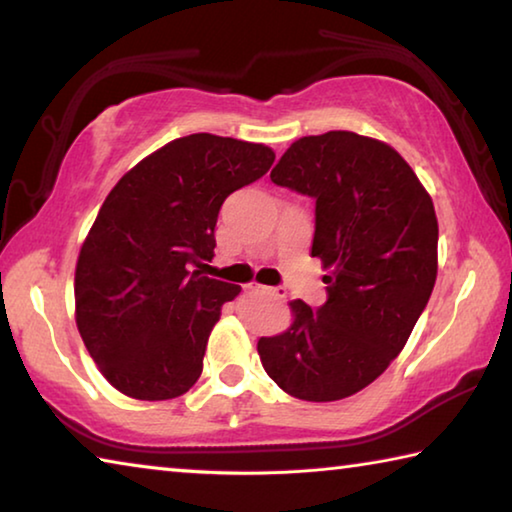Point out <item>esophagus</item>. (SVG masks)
Returning <instances> with one entry per match:
<instances>
[{
	"instance_id": "1",
	"label": "esophagus",
	"mask_w": 512,
	"mask_h": 512,
	"mask_svg": "<svg viewBox=\"0 0 512 512\" xmlns=\"http://www.w3.org/2000/svg\"><path fill=\"white\" fill-rule=\"evenodd\" d=\"M248 289L250 291H262V293H268V296H277V298L287 296V289H284V287H264V284H257V282L248 284Z\"/></svg>"
}]
</instances>
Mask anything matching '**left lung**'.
Returning a JSON list of instances; mask_svg holds the SVG:
<instances>
[{
    "instance_id": "8db88e82",
    "label": "left lung",
    "mask_w": 512,
    "mask_h": 512,
    "mask_svg": "<svg viewBox=\"0 0 512 512\" xmlns=\"http://www.w3.org/2000/svg\"><path fill=\"white\" fill-rule=\"evenodd\" d=\"M271 180L316 201L311 257L329 275L318 309L293 300V325L257 343L284 393L334 402L372 384L409 341L438 273V221L391 146L350 131L293 142Z\"/></svg>"
}]
</instances>
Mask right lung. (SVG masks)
<instances>
[{
    "instance_id": "1",
    "label": "right lung",
    "mask_w": 512,
    "mask_h": 512,
    "mask_svg": "<svg viewBox=\"0 0 512 512\" xmlns=\"http://www.w3.org/2000/svg\"><path fill=\"white\" fill-rule=\"evenodd\" d=\"M273 160L264 144L196 133L112 187L81 246L74 298L85 348L119 393L171 400L201 377L212 327L241 287L192 268L214 257L225 198Z\"/></svg>"
}]
</instances>
